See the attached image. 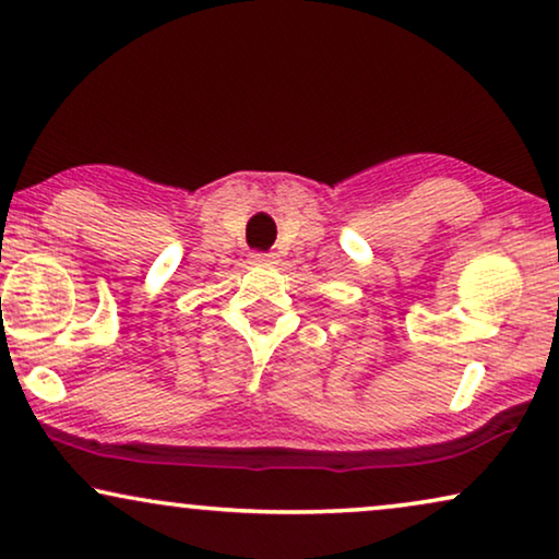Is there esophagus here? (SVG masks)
I'll list each match as a JSON object with an SVG mask.
<instances>
[{
    "instance_id": "1",
    "label": "esophagus",
    "mask_w": 559,
    "mask_h": 559,
    "mask_svg": "<svg viewBox=\"0 0 559 559\" xmlns=\"http://www.w3.org/2000/svg\"><path fill=\"white\" fill-rule=\"evenodd\" d=\"M250 258H252V263H263V265L278 263V255H275V252H260V250H255V252H250Z\"/></svg>"
}]
</instances>
